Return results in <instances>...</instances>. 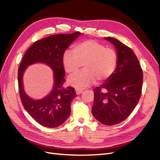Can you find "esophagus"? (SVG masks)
<instances>
[{
	"label": "esophagus",
	"instance_id": "1",
	"mask_svg": "<svg viewBox=\"0 0 160 160\" xmlns=\"http://www.w3.org/2000/svg\"><path fill=\"white\" fill-rule=\"evenodd\" d=\"M75 92H76V94L77 95H80V94H81V93H82V90H79V89H76Z\"/></svg>",
	"mask_w": 160,
	"mask_h": 160
}]
</instances>
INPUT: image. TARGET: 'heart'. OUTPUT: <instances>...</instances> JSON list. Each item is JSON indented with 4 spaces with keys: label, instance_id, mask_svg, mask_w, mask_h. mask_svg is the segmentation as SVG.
<instances>
[{
    "label": "heart",
    "instance_id": "heart-1",
    "mask_svg": "<svg viewBox=\"0 0 160 160\" xmlns=\"http://www.w3.org/2000/svg\"><path fill=\"white\" fill-rule=\"evenodd\" d=\"M73 52H65L63 65L70 75L78 73L83 65L85 70L68 80L69 84L77 89H85L97 81L98 82L107 81L117 68V53L95 40H89L78 43L73 47Z\"/></svg>",
    "mask_w": 160,
    "mask_h": 160
}]
</instances>
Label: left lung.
<instances>
[{
    "mask_svg": "<svg viewBox=\"0 0 160 160\" xmlns=\"http://www.w3.org/2000/svg\"><path fill=\"white\" fill-rule=\"evenodd\" d=\"M104 39L115 47L117 65L111 78L93 90L92 114L101 123L111 126L122 122L134 111L141 96L143 73L130 48L115 38Z\"/></svg>",
    "mask_w": 160,
    "mask_h": 160,
    "instance_id": "obj_1",
    "label": "left lung"
}]
</instances>
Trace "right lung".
Wrapping results in <instances>:
<instances>
[{
    "mask_svg": "<svg viewBox=\"0 0 160 160\" xmlns=\"http://www.w3.org/2000/svg\"><path fill=\"white\" fill-rule=\"evenodd\" d=\"M80 35L78 32L71 34H56L36 41L28 49L20 65L18 80L22 103L28 113L45 127H58L70 116L71 102L76 93L73 87H62L65 82L63 56L67 48ZM39 62L44 63L52 69L54 84L48 96L34 99L25 92L23 76L28 66Z\"/></svg>",
    "mask_w": 160,
    "mask_h": 160,
    "instance_id": "obj_1",
    "label": "right lung"
}]
</instances>
